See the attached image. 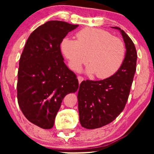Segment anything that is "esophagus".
Segmentation results:
<instances>
[{
    "label": "esophagus",
    "mask_w": 154,
    "mask_h": 154,
    "mask_svg": "<svg viewBox=\"0 0 154 154\" xmlns=\"http://www.w3.org/2000/svg\"><path fill=\"white\" fill-rule=\"evenodd\" d=\"M77 79H78V80H79V83H81L82 81H84V79L82 76H80V75H79V76L77 77Z\"/></svg>",
    "instance_id": "obj_1"
}]
</instances>
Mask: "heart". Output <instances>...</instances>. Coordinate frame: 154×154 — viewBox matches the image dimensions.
<instances>
[{
    "label": "heart",
    "mask_w": 154,
    "mask_h": 154,
    "mask_svg": "<svg viewBox=\"0 0 154 154\" xmlns=\"http://www.w3.org/2000/svg\"><path fill=\"white\" fill-rule=\"evenodd\" d=\"M75 35L76 40L65 38L61 43L62 53L73 70H79L88 60V73H94L98 79H106L119 71L125 56L121 40L94 28L83 29Z\"/></svg>",
    "instance_id": "1"
}]
</instances>
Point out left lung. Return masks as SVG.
Wrapping results in <instances>:
<instances>
[{"mask_svg":"<svg viewBox=\"0 0 154 154\" xmlns=\"http://www.w3.org/2000/svg\"><path fill=\"white\" fill-rule=\"evenodd\" d=\"M126 52L119 71L101 81H83L78 92L80 123L87 129H95L110 123L125 108L136 71V48L131 38L119 27Z\"/></svg>","mask_w":154,"mask_h":154,"instance_id":"1","label":"left lung"}]
</instances>
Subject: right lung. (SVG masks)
<instances>
[{
  "label": "right lung",
  "instance_id": "add662e5",
  "mask_svg": "<svg viewBox=\"0 0 154 154\" xmlns=\"http://www.w3.org/2000/svg\"><path fill=\"white\" fill-rule=\"evenodd\" d=\"M62 21H48L27 39L18 69L17 100L23 114L43 129L53 127L66 94L79 88L76 75L64 62L60 44L76 29Z\"/></svg>",
  "mask_w": 154,
  "mask_h": 154
}]
</instances>
